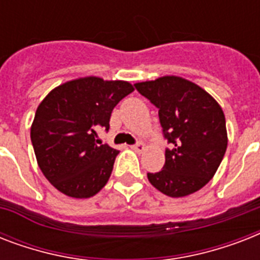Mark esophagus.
I'll use <instances>...</instances> for the list:
<instances>
[{"label":"esophagus","instance_id":"1","mask_svg":"<svg viewBox=\"0 0 260 260\" xmlns=\"http://www.w3.org/2000/svg\"><path fill=\"white\" fill-rule=\"evenodd\" d=\"M131 148L136 151V152H142V151H144V144L142 142H139L136 144H134V146H131Z\"/></svg>","mask_w":260,"mask_h":260}]
</instances>
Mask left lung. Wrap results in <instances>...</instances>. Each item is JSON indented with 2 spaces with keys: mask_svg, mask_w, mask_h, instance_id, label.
Returning <instances> with one entry per match:
<instances>
[{
  "mask_svg": "<svg viewBox=\"0 0 260 260\" xmlns=\"http://www.w3.org/2000/svg\"><path fill=\"white\" fill-rule=\"evenodd\" d=\"M159 109L166 162L148 181L169 197H185L213 178L225 154V117L216 100L196 83L179 77L135 85Z\"/></svg>",
  "mask_w": 260,
  "mask_h": 260,
  "instance_id": "1",
  "label": "left lung"
}]
</instances>
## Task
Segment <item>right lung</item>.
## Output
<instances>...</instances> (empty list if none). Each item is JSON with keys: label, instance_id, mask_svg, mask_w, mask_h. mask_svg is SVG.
<instances>
[{"label": "right lung", "instance_id": "1", "mask_svg": "<svg viewBox=\"0 0 260 260\" xmlns=\"http://www.w3.org/2000/svg\"><path fill=\"white\" fill-rule=\"evenodd\" d=\"M132 91L124 81L87 77L60 85L43 100L30 140L40 170L59 191L89 198L106 185L120 151L98 143L97 129L109 131L112 110Z\"/></svg>", "mask_w": 260, "mask_h": 260}]
</instances>
